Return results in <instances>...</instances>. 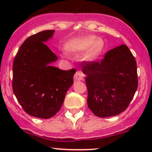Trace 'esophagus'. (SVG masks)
Listing matches in <instances>:
<instances>
[{
	"mask_svg": "<svg viewBox=\"0 0 152 152\" xmlns=\"http://www.w3.org/2000/svg\"><path fill=\"white\" fill-rule=\"evenodd\" d=\"M83 77H84V74L81 71H78L74 75V80L75 81H81L83 79Z\"/></svg>",
	"mask_w": 152,
	"mask_h": 152,
	"instance_id": "esophagus-1",
	"label": "esophagus"
}]
</instances>
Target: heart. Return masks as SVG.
<instances>
[{
  "instance_id": "obj_1",
  "label": "heart",
  "mask_w": 152,
  "mask_h": 152,
  "mask_svg": "<svg viewBox=\"0 0 152 152\" xmlns=\"http://www.w3.org/2000/svg\"><path fill=\"white\" fill-rule=\"evenodd\" d=\"M104 48V41L94 36L78 38L67 45L68 50L73 53H81L88 49L85 58L89 61H93L98 58Z\"/></svg>"
}]
</instances>
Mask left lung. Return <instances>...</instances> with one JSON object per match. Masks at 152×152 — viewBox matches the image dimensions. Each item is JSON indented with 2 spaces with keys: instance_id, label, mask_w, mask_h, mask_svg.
I'll return each instance as SVG.
<instances>
[{
  "instance_id": "1",
  "label": "left lung",
  "mask_w": 152,
  "mask_h": 152,
  "mask_svg": "<svg viewBox=\"0 0 152 152\" xmlns=\"http://www.w3.org/2000/svg\"><path fill=\"white\" fill-rule=\"evenodd\" d=\"M82 66L92 112L105 118L125 111L138 87L137 62L128 47H116L100 61H83Z\"/></svg>"
}]
</instances>
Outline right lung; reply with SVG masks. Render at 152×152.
Here are the masks:
<instances>
[{
  "label": "right lung",
  "instance_id": "obj_1",
  "mask_svg": "<svg viewBox=\"0 0 152 152\" xmlns=\"http://www.w3.org/2000/svg\"><path fill=\"white\" fill-rule=\"evenodd\" d=\"M54 32L29 36L13 61V93L24 111L37 118H51L60 110L76 73L74 69L63 71L50 65L58 58L44 43Z\"/></svg>",
  "mask_w": 152,
  "mask_h": 152
}]
</instances>
